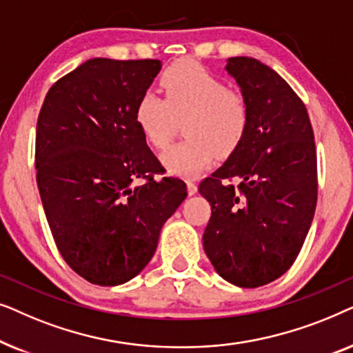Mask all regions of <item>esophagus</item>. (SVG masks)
Masks as SVG:
<instances>
[{
	"label": "esophagus",
	"instance_id": "34e87169",
	"mask_svg": "<svg viewBox=\"0 0 353 353\" xmlns=\"http://www.w3.org/2000/svg\"><path fill=\"white\" fill-rule=\"evenodd\" d=\"M186 188H188V194H190V196L196 194V192H197V185H196L194 181L188 180V181H186Z\"/></svg>",
	"mask_w": 353,
	"mask_h": 353
}]
</instances>
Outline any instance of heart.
Listing matches in <instances>:
<instances>
[{
    "mask_svg": "<svg viewBox=\"0 0 353 353\" xmlns=\"http://www.w3.org/2000/svg\"><path fill=\"white\" fill-rule=\"evenodd\" d=\"M163 98L148 90L134 105V122L154 148L172 141L178 120L186 138L162 152V165L178 176H196L215 156L228 157L244 141L250 123L248 99L191 61L175 62L161 77Z\"/></svg>",
    "mask_w": 353,
    "mask_h": 353,
    "instance_id": "b5f03b06",
    "label": "heart"
}]
</instances>
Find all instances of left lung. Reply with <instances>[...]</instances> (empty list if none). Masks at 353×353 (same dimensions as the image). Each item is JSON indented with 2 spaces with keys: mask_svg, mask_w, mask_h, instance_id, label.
<instances>
[{
  "mask_svg": "<svg viewBox=\"0 0 353 353\" xmlns=\"http://www.w3.org/2000/svg\"><path fill=\"white\" fill-rule=\"evenodd\" d=\"M225 69L248 99L250 123L241 146L199 185L212 207L202 244L221 278L259 288L291 268L310 230L315 141L305 105L283 77L244 56Z\"/></svg>",
  "mask_w": 353,
  "mask_h": 353,
  "instance_id": "obj_1",
  "label": "left lung"
}]
</instances>
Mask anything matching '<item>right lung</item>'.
<instances>
[{"instance_id":"1","label":"right lung","mask_w":353,"mask_h":353,"mask_svg":"<svg viewBox=\"0 0 353 353\" xmlns=\"http://www.w3.org/2000/svg\"><path fill=\"white\" fill-rule=\"evenodd\" d=\"M157 59L94 57L48 91L37 123V185L62 259L99 286L137 276L188 191L163 167L134 122ZM137 179H144L141 185Z\"/></svg>"}]
</instances>
